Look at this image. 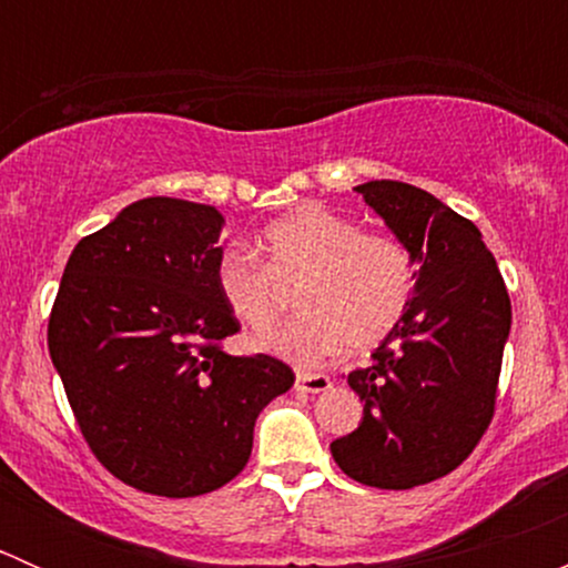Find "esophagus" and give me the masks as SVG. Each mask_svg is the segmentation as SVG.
Instances as JSON below:
<instances>
[{"label":"esophagus","instance_id":"1","mask_svg":"<svg viewBox=\"0 0 568 568\" xmlns=\"http://www.w3.org/2000/svg\"><path fill=\"white\" fill-rule=\"evenodd\" d=\"M332 387V379L326 374H296V390L302 393H324Z\"/></svg>","mask_w":568,"mask_h":568}]
</instances>
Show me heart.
<instances>
[{"label":"heart","mask_w":568,"mask_h":568,"mask_svg":"<svg viewBox=\"0 0 568 568\" xmlns=\"http://www.w3.org/2000/svg\"><path fill=\"white\" fill-rule=\"evenodd\" d=\"M263 263L242 247H225L214 263V288L233 318L266 332L296 288L300 316L257 346L316 368L332 354L374 348L393 335L412 307L417 263L393 233L359 231L348 216L302 205L272 222L257 239Z\"/></svg>","instance_id":"1"}]
</instances>
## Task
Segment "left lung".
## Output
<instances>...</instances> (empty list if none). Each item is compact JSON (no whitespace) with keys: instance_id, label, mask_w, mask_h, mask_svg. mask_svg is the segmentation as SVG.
<instances>
[{"instance_id":"1","label":"left lung","mask_w":568,"mask_h":568,"mask_svg":"<svg viewBox=\"0 0 568 568\" xmlns=\"http://www.w3.org/2000/svg\"><path fill=\"white\" fill-rule=\"evenodd\" d=\"M409 247L417 291L368 368L346 376L363 423L329 445L348 478L412 489L454 473L495 417L511 300L480 231L434 194L400 181L357 186Z\"/></svg>"}]
</instances>
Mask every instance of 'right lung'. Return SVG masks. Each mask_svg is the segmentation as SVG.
<instances>
[{"instance_id": "add662e5", "label": "right lung", "mask_w": 568, "mask_h": 568, "mask_svg": "<svg viewBox=\"0 0 568 568\" xmlns=\"http://www.w3.org/2000/svg\"><path fill=\"white\" fill-rule=\"evenodd\" d=\"M222 214L175 197L131 203L77 244L49 316V354L84 443L159 497H197L250 462L263 406L291 390L277 357H233L242 329L214 288Z\"/></svg>"}]
</instances>
